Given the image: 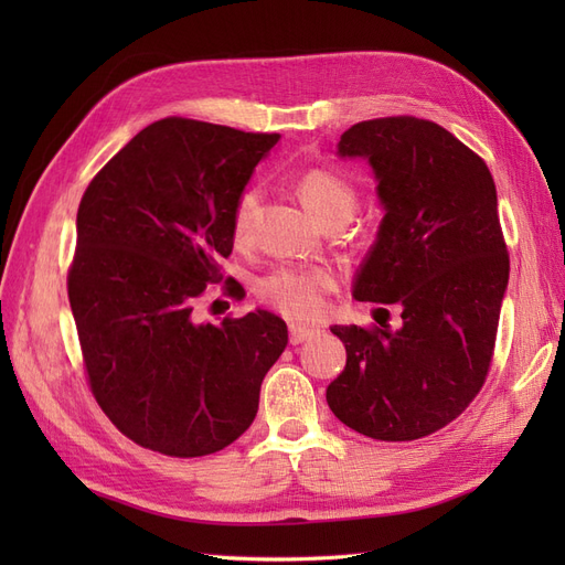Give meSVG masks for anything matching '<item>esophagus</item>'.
Wrapping results in <instances>:
<instances>
[{
  "label": "esophagus",
  "instance_id": "obj_1",
  "mask_svg": "<svg viewBox=\"0 0 565 565\" xmlns=\"http://www.w3.org/2000/svg\"><path fill=\"white\" fill-rule=\"evenodd\" d=\"M318 332H320L318 328H309V324L292 322V324H289V341H292V344H301V341L316 337Z\"/></svg>",
  "mask_w": 565,
  "mask_h": 565
}]
</instances>
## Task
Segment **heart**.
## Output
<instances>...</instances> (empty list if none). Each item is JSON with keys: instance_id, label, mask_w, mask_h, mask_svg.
<instances>
[{"instance_id": "b5f03b06", "label": "heart", "mask_w": 565, "mask_h": 565, "mask_svg": "<svg viewBox=\"0 0 565 565\" xmlns=\"http://www.w3.org/2000/svg\"><path fill=\"white\" fill-rule=\"evenodd\" d=\"M297 191L322 224L337 218H349L358 191L355 185L330 167H311L297 177ZM262 202V188L249 185L237 195L231 214V235L237 245L249 243L254 231L256 210ZM337 270L330 266H297L282 264L268 270L256 282L259 295L273 309L295 320H316L324 313L328 295L337 287Z\"/></svg>"}]
</instances>
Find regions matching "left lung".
Wrapping results in <instances>:
<instances>
[{"instance_id": "left-lung-1", "label": "left lung", "mask_w": 565, "mask_h": 565, "mask_svg": "<svg viewBox=\"0 0 565 565\" xmlns=\"http://www.w3.org/2000/svg\"><path fill=\"white\" fill-rule=\"evenodd\" d=\"M339 156L372 164L386 212L353 297L396 303L403 324L330 328L347 367L324 396L358 434L417 440L465 413L488 377L509 282L498 191L483 158L413 115L353 125Z\"/></svg>"}]
</instances>
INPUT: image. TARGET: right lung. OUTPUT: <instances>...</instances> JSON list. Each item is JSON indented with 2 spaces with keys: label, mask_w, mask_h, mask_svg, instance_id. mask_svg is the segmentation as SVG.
Here are the masks:
<instances>
[{
  "label": "right lung",
  "mask_w": 565,
  "mask_h": 565,
  "mask_svg": "<svg viewBox=\"0 0 565 565\" xmlns=\"http://www.w3.org/2000/svg\"><path fill=\"white\" fill-rule=\"evenodd\" d=\"M280 134L188 117L141 129L92 179L77 210L67 299L96 403L136 446L202 457L241 438L287 347L268 311L195 322L221 282L231 214ZM237 295V282L226 280Z\"/></svg>",
  "instance_id": "add662e5"
}]
</instances>
